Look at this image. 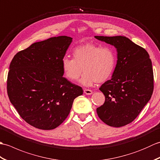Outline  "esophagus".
I'll list each match as a JSON object with an SVG mask.
<instances>
[{
	"instance_id": "34e87169",
	"label": "esophagus",
	"mask_w": 160,
	"mask_h": 160,
	"mask_svg": "<svg viewBox=\"0 0 160 160\" xmlns=\"http://www.w3.org/2000/svg\"><path fill=\"white\" fill-rule=\"evenodd\" d=\"M84 93L87 94V95H91L93 93V91L90 90V89H84Z\"/></svg>"
}]
</instances>
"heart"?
I'll use <instances>...</instances> for the list:
<instances>
[{
	"label": "heart",
	"mask_w": 160,
	"mask_h": 160,
	"mask_svg": "<svg viewBox=\"0 0 160 160\" xmlns=\"http://www.w3.org/2000/svg\"><path fill=\"white\" fill-rule=\"evenodd\" d=\"M116 64V53L111 47L87 43L73 50V58H64L62 69L64 76L73 82L79 79L84 71L80 82L89 87L96 82L101 83L109 79Z\"/></svg>",
	"instance_id": "1"
}]
</instances>
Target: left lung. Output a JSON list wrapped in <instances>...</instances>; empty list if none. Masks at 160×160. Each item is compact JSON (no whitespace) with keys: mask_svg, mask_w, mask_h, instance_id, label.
<instances>
[{"mask_svg":"<svg viewBox=\"0 0 160 160\" xmlns=\"http://www.w3.org/2000/svg\"><path fill=\"white\" fill-rule=\"evenodd\" d=\"M95 38L113 45L118 51V62L111 80L100 87L104 103L97 113L105 124L121 127L133 121L153 92L152 62L147 50L124 36Z\"/></svg>","mask_w":160,"mask_h":160,"instance_id":"8db88e82","label":"left lung"}]
</instances>
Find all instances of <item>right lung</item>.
Returning a JSON list of instances; mask_svg holds the SVG:
<instances>
[{"label":"right lung","mask_w":160,"mask_h":160,"mask_svg":"<svg viewBox=\"0 0 160 160\" xmlns=\"http://www.w3.org/2000/svg\"><path fill=\"white\" fill-rule=\"evenodd\" d=\"M72 41L66 36L32 44L17 53L7 80L9 99L32 127L51 130L67 118L82 87L64 78L62 60Z\"/></svg>","instance_id":"add662e5"}]
</instances>
